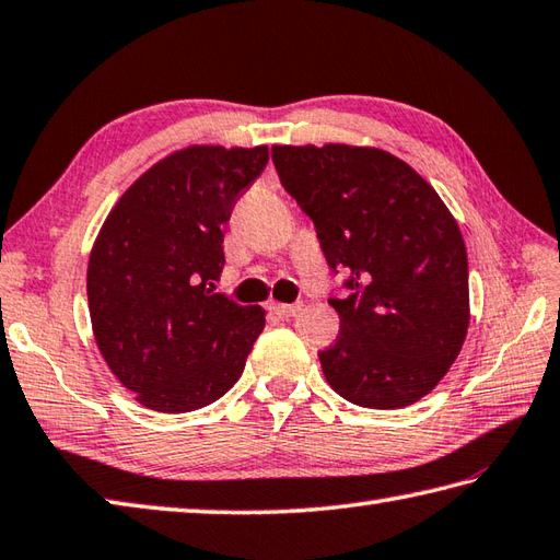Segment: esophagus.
Segmentation results:
<instances>
[{"label":"esophagus","mask_w":560,"mask_h":560,"mask_svg":"<svg viewBox=\"0 0 560 560\" xmlns=\"http://www.w3.org/2000/svg\"><path fill=\"white\" fill-rule=\"evenodd\" d=\"M269 311L273 315H279V317H283V320H287V317H293L295 313L301 311V303H271Z\"/></svg>","instance_id":"obj_1"}]
</instances>
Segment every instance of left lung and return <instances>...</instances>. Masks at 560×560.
<instances>
[{
	"label": "left lung",
	"mask_w": 560,
	"mask_h": 560,
	"mask_svg": "<svg viewBox=\"0 0 560 560\" xmlns=\"http://www.w3.org/2000/svg\"><path fill=\"white\" fill-rule=\"evenodd\" d=\"M281 186L311 218L327 267L347 271L339 337L320 357L345 400L396 410L462 352L468 259L454 215L408 162L378 148L273 145Z\"/></svg>",
	"instance_id": "obj_1"
}]
</instances>
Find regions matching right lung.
Masks as SVG:
<instances>
[{
	"instance_id": "right-lung-1",
	"label": "right lung",
	"mask_w": 560,
	"mask_h": 560,
	"mask_svg": "<svg viewBox=\"0 0 560 560\" xmlns=\"http://www.w3.org/2000/svg\"><path fill=\"white\" fill-rule=\"evenodd\" d=\"M269 162L267 145H191L120 196L92 247L86 299L98 352L138 402L191 412L243 376L265 330L259 305L213 293L233 206Z\"/></svg>"
}]
</instances>
